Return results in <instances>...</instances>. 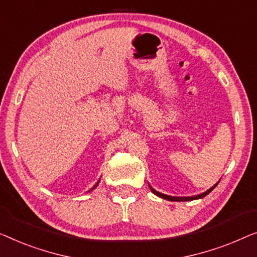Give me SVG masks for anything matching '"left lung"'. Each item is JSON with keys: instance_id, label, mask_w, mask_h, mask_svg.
Here are the masks:
<instances>
[{"instance_id": "left-lung-1", "label": "left lung", "mask_w": 257, "mask_h": 257, "mask_svg": "<svg viewBox=\"0 0 257 257\" xmlns=\"http://www.w3.org/2000/svg\"><path fill=\"white\" fill-rule=\"evenodd\" d=\"M218 183H219V182H218ZM218 183H216L214 186H212L211 189H208L207 191H206V192L201 193V194H198V196H193V197H171V196H166V194H163V193L157 192V191H156V190H154L153 187H150V190H151V192L156 194V196L161 197V198H163V199H166V200H171V201H186V200L200 199V198H204L205 196H207V194H208L209 192H211V191H212L213 189H214V187H215L216 185H218Z\"/></svg>"}]
</instances>
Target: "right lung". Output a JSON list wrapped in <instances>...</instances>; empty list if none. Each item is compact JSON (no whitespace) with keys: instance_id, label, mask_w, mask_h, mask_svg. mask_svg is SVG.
Instances as JSON below:
<instances>
[{"instance_id":"right-lung-1","label":"right lung","mask_w":257,"mask_h":257,"mask_svg":"<svg viewBox=\"0 0 257 257\" xmlns=\"http://www.w3.org/2000/svg\"><path fill=\"white\" fill-rule=\"evenodd\" d=\"M96 185H97V183H96ZM96 185H95V186H94V187H93V189H95V187H96ZM93 189H92V190H93Z\"/></svg>"}]
</instances>
